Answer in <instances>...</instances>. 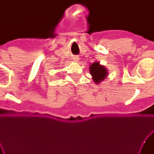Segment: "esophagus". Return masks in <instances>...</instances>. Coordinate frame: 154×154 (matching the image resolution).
Returning a JSON list of instances; mask_svg holds the SVG:
<instances>
[{"label":"esophagus","instance_id":"esophagus-1","mask_svg":"<svg viewBox=\"0 0 154 154\" xmlns=\"http://www.w3.org/2000/svg\"><path fill=\"white\" fill-rule=\"evenodd\" d=\"M79 60H80V58H79V57H75V58H74V61H75V62H79Z\"/></svg>","mask_w":154,"mask_h":154}]
</instances>
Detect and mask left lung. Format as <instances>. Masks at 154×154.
I'll list each match as a JSON object with an SVG mask.
<instances>
[{
  "label": "left lung",
  "instance_id": "obj_1",
  "mask_svg": "<svg viewBox=\"0 0 154 154\" xmlns=\"http://www.w3.org/2000/svg\"><path fill=\"white\" fill-rule=\"evenodd\" d=\"M89 72L92 76V79L96 84L103 82L108 75V69L98 62H94L90 65Z\"/></svg>",
  "mask_w": 154,
  "mask_h": 154
}]
</instances>
